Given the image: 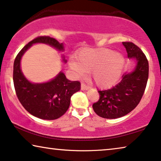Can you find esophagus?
I'll use <instances>...</instances> for the list:
<instances>
[{
    "instance_id": "1",
    "label": "esophagus",
    "mask_w": 161,
    "mask_h": 161,
    "mask_svg": "<svg viewBox=\"0 0 161 161\" xmlns=\"http://www.w3.org/2000/svg\"><path fill=\"white\" fill-rule=\"evenodd\" d=\"M89 88H90V87L86 85L85 83H84V82L81 83V90H87Z\"/></svg>"
}]
</instances>
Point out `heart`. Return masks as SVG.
<instances>
[{"label":"heart","instance_id":"obj_1","mask_svg":"<svg viewBox=\"0 0 161 161\" xmlns=\"http://www.w3.org/2000/svg\"><path fill=\"white\" fill-rule=\"evenodd\" d=\"M70 67L78 75L91 72V77L98 87H109L119 80L124 66V58L119 53L107 48H85L76 54Z\"/></svg>","mask_w":161,"mask_h":161}]
</instances>
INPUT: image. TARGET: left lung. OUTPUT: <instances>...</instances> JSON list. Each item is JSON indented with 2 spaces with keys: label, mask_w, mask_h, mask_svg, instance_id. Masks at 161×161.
Here are the masks:
<instances>
[{
  "label": "left lung",
  "mask_w": 161,
  "mask_h": 161,
  "mask_svg": "<svg viewBox=\"0 0 161 161\" xmlns=\"http://www.w3.org/2000/svg\"><path fill=\"white\" fill-rule=\"evenodd\" d=\"M127 56L137 61L133 72L122 76L120 82L111 89L98 90L100 97L93 103L95 114L104 119H117L125 116L139 104L147 85L149 64L140 47L131 42H123Z\"/></svg>",
  "instance_id": "1"
}]
</instances>
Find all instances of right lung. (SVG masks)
<instances>
[{
    "label": "right lung",
    "mask_w": 161,
    "mask_h": 161,
    "mask_svg": "<svg viewBox=\"0 0 161 161\" xmlns=\"http://www.w3.org/2000/svg\"><path fill=\"white\" fill-rule=\"evenodd\" d=\"M37 42L45 43L59 50H64L63 43H60L49 36H39L30 41L19 51L14 60V88L19 102L30 114L45 120L57 119L69 109L71 97L80 90L81 85L79 81H71L67 80L63 72H60L49 82H30L21 72L20 61L26 50Z\"/></svg>",
    "instance_id": "1"
}]
</instances>
